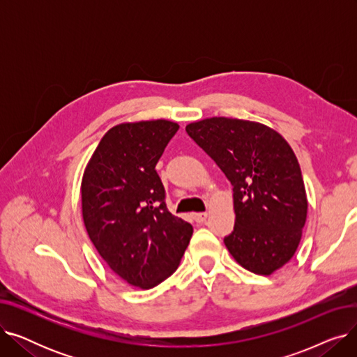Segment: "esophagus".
<instances>
[{
    "label": "esophagus",
    "mask_w": 357,
    "mask_h": 357,
    "mask_svg": "<svg viewBox=\"0 0 357 357\" xmlns=\"http://www.w3.org/2000/svg\"><path fill=\"white\" fill-rule=\"evenodd\" d=\"M207 213H195L194 214V220L197 221V222H204L205 220H207Z\"/></svg>",
    "instance_id": "obj_1"
}]
</instances>
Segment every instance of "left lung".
Returning <instances> with one entry per match:
<instances>
[{
    "label": "left lung",
    "mask_w": 357,
    "mask_h": 357,
    "mask_svg": "<svg viewBox=\"0 0 357 357\" xmlns=\"http://www.w3.org/2000/svg\"><path fill=\"white\" fill-rule=\"evenodd\" d=\"M185 130L233 185L236 222L224 237L231 256L257 275L282 268L301 240L308 207L291 146L268 126L238 119H205Z\"/></svg>",
    "instance_id": "8db88e82"
}]
</instances>
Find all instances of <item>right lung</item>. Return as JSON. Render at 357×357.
Segmentation results:
<instances>
[{"label":"right lung","instance_id":"obj_1","mask_svg":"<svg viewBox=\"0 0 357 357\" xmlns=\"http://www.w3.org/2000/svg\"><path fill=\"white\" fill-rule=\"evenodd\" d=\"M178 130L166 120L112 127L82 179V215L91 241L112 271L143 289L176 271L194 231L190 222L169 213L156 172Z\"/></svg>","mask_w":357,"mask_h":357}]
</instances>
